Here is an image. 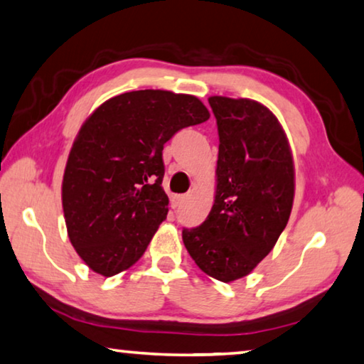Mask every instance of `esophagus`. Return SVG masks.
Instances as JSON below:
<instances>
[{
	"instance_id": "obj_1",
	"label": "esophagus",
	"mask_w": 364,
	"mask_h": 364,
	"mask_svg": "<svg viewBox=\"0 0 364 364\" xmlns=\"http://www.w3.org/2000/svg\"><path fill=\"white\" fill-rule=\"evenodd\" d=\"M181 203H182V195H172V198H171V206L172 208H178V206H181Z\"/></svg>"
}]
</instances>
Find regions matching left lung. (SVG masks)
Here are the masks:
<instances>
[{
    "instance_id": "obj_1",
    "label": "left lung",
    "mask_w": 364,
    "mask_h": 364,
    "mask_svg": "<svg viewBox=\"0 0 364 364\" xmlns=\"http://www.w3.org/2000/svg\"><path fill=\"white\" fill-rule=\"evenodd\" d=\"M220 148L215 203L197 228H183L186 249L223 283L249 275L287 228L294 166L277 117L250 99L213 96Z\"/></svg>"
}]
</instances>
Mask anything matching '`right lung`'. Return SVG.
<instances>
[{
	"label": "right lung",
	"instance_id": "obj_1",
	"mask_svg": "<svg viewBox=\"0 0 364 364\" xmlns=\"http://www.w3.org/2000/svg\"><path fill=\"white\" fill-rule=\"evenodd\" d=\"M208 119L195 96L144 89L105 100L81 127L61 200L73 247L91 270L114 277L144 254L169 205L164 144Z\"/></svg>",
	"mask_w": 364,
	"mask_h": 364
}]
</instances>
